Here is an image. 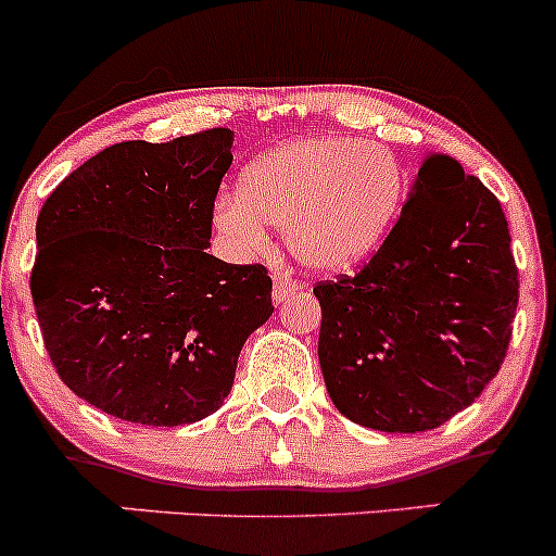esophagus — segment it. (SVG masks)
Masks as SVG:
<instances>
[{
	"label": "esophagus",
	"mask_w": 556,
	"mask_h": 556,
	"mask_svg": "<svg viewBox=\"0 0 556 556\" xmlns=\"http://www.w3.org/2000/svg\"><path fill=\"white\" fill-rule=\"evenodd\" d=\"M296 291H300V283H296L294 278L280 276V273L276 278H273V300H276V302L289 300V296L296 294Z\"/></svg>",
	"instance_id": "esophagus-1"
}]
</instances>
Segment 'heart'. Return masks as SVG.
I'll return each instance as SVG.
<instances>
[{
    "mask_svg": "<svg viewBox=\"0 0 556 556\" xmlns=\"http://www.w3.org/2000/svg\"><path fill=\"white\" fill-rule=\"evenodd\" d=\"M406 200V170L391 150L351 136L286 141L243 170L238 194L214 205V227L245 251L270 227L313 270H348L377 251Z\"/></svg>",
    "mask_w": 556,
    "mask_h": 556,
    "instance_id": "heart-1",
    "label": "heart"
}]
</instances>
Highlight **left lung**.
Wrapping results in <instances>:
<instances>
[{
    "label": "left lung",
    "mask_w": 556,
    "mask_h": 556,
    "mask_svg": "<svg viewBox=\"0 0 556 556\" xmlns=\"http://www.w3.org/2000/svg\"><path fill=\"white\" fill-rule=\"evenodd\" d=\"M313 294L337 409L375 431H431L477 402L506 358L519 302L506 214L455 157L426 154L371 260Z\"/></svg>",
    "instance_id": "1"
}]
</instances>
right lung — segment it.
I'll return each mask as SVG.
<instances>
[{
	"label": "right lung",
	"instance_id": "obj_1",
	"mask_svg": "<svg viewBox=\"0 0 556 556\" xmlns=\"http://www.w3.org/2000/svg\"><path fill=\"white\" fill-rule=\"evenodd\" d=\"M232 130L119 141L66 176L37 219L31 300L61 380L106 415L185 426L230 393L273 316L265 265L208 251Z\"/></svg>",
	"mask_w": 556,
	"mask_h": 556
}]
</instances>
